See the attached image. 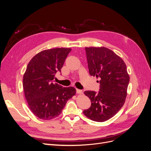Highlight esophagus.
<instances>
[{"instance_id": "obj_1", "label": "esophagus", "mask_w": 151, "mask_h": 151, "mask_svg": "<svg viewBox=\"0 0 151 151\" xmlns=\"http://www.w3.org/2000/svg\"><path fill=\"white\" fill-rule=\"evenodd\" d=\"M76 92H77V94H82V93H83V91L81 90V89H76Z\"/></svg>"}]
</instances>
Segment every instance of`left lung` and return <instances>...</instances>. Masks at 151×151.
I'll return each instance as SVG.
<instances>
[{
	"label": "left lung",
	"mask_w": 151,
	"mask_h": 151,
	"mask_svg": "<svg viewBox=\"0 0 151 151\" xmlns=\"http://www.w3.org/2000/svg\"><path fill=\"white\" fill-rule=\"evenodd\" d=\"M89 74L100 79L99 91L84 93L90 99L91 107L86 116L103 122L116 115L125 103L130 77L122 58L106 47H86Z\"/></svg>",
	"instance_id": "8db88e82"
}]
</instances>
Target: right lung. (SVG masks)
Returning a JSON list of instances; mask_svg holds the SVG:
<instances>
[{"instance_id":"1","label":"right lung","mask_w":151,"mask_h":151,"mask_svg":"<svg viewBox=\"0 0 151 151\" xmlns=\"http://www.w3.org/2000/svg\"><path fill=\"white\" fill-rule=\"evenodd\" d=\"M70 48L45 50L31 58L23 75V89L29 108L40 119L49 120L60 115L68 99L76 94L52 81L61 68Z\"/></svg>"}]
</instances>
